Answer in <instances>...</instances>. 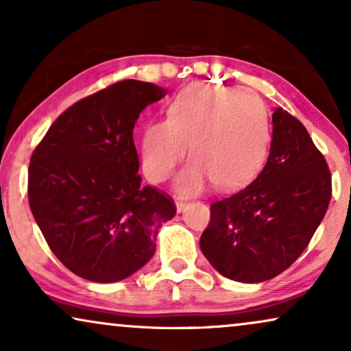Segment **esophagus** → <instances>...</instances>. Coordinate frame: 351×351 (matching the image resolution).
I'll list each match as a JSON object with an SVG mask.
<instances>
[{"label": "esophagus", "mask_w": 351, "mask_h": 351, "mask_svg": "<svg viewBox=\"0 0 351 351\" xmlns=\"http://www.w3.org/2000/svg\"><path fill=\"white\" fill-rule=\"evenodd\" d=\"M176 208H177V213H182V210H185V208H186V201L177 199V201H176Z\"/></svg>", "instance_id": "esophagus-1"}]
</instances>
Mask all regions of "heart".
<instances>
[{"instance_id":"1","label":"heart","mask_w":351,"mask_h":351,"mask_svg":"<svg viewBox=\"0 0 351 351\" xmlns=\"http://www.w3.org/2000/svg\"><path fill=\"white\" fill-rule=\"evenodd\" d=\"M271 131L258 100L244 89L193 84L153 119L141 141L142 169L152 182H165L184 160L193 158L174 182L182 195L199 193L214 182L219 190L246 185L261 171Z\"/></svg>"}]
</instances>
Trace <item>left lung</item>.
Returning <instances> with one entry per match:
<instances>
[{"label": "left lung", "instance_id": "1", "mask_svg": "<svg viewBox=\"0 0 351 351\" xmlns=\"http://www.w3.org/2000/svg\"><path fill=\"white\" fill-rule=\"evenodd\" d=\"M270 155L246 189L210 204L199 247L220 275L262 282L294 263L328 210L332 182L323 153L299 119L271 114Z\"/></svg>", "mask_w": 351, "mask_h": 351}]
</instances>
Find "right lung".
<instances>
[{
  "label": "right lung",
  "mask_w": 351,
  "mask_h": 351,
  "mask_svg": "<svg viewBox=\"0 0 351 351\" xmlns=\"http://www.w3.org/2000/svg\"><path fill=\"white\" fill-rule=\"evenodd\" d=\"M166 93L118 81L66 108L33 152V217L56 257L84 280L114 282L136 273L177 213L169 195L141 185L132 141L138 114Z\"/></svg>",
  "instance_id": "add662e5"
}]
</instances>
